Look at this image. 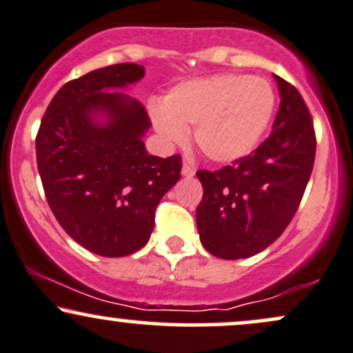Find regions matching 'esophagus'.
Instances as JSON below:
<instances>
[{
	"mask_svg": "<svg viewBox=\"0 0 353 353\" xmlns=\"http://www.w3.org/2000/svg\"><path fill=\"white\" fill-rule=\"evenodd\" d=\"M194 174H196V169H194L190 164L184 163V165H182V176H184V177H192Z\"/></svg>",
	"mask_w": 353,
	"mask_h": 353,
	"instance_id": "obj_1",
	"label": "esophagus"
}]
</instances>
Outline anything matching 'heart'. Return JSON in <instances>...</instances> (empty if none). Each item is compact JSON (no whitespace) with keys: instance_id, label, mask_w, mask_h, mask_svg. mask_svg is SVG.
Listing matches in <instances>:
<instances>
[{"instance_id":"obj_1","label":"heart","mask_w":353,"mask_h":353,"mask_svg":"<svg viewBox=\"0 0 353 353\" xmlns=\"http://www.w3.org/2000/svg\"><path fill=\"white\" fill-rule=\"evenodd\" d=\"M274 108V89L264 78L214 74L174 86L151 109V119L169 144L184 143V129L194 125V141L208 159L234 163L257 148Z\"/></svg>"}]
</instances>
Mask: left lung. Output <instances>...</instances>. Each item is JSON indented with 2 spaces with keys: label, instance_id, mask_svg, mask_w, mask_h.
I'll list each match as a JSON object with an SVG mask.
<instances>
[{
  "label": "left lung",
  "instance_id": "left-lung-1",
  "mask_svg": "<svg viewBox=\"0 0 353 353\" xmlns=\"http://www.w3.org/2000/svg\"><path fill=\"white\" fill-rule=\"evenodd\" d=\"M272 132L255 151L219 171H197L204 196L196 221L219 259H245L281 237L297 212L315 159L314 123L301 92L281 76Z\"/></svg>",
  "mask_w": 353,
  "mask_h": 353
}]
</instances>
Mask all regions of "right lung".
Returning <instances> with one entry per match:
<instances>
[{"mask_svg": "<svg viewBox=\"0 0 353 353\" xmlns=\"http://www.w3.org/2000/svg\"><path fill=\"white\" fill-rule=\"evenodd\" d=\"M145 70L121 63L64 84L44 112L36 161L61 228L91 252L123 257L148 244L163 196L182 161L151 156L143 136L151 119L123 89Z\"/></svg>", "mask_w": 353, "mask_h": 353, "instance_id": "right-lung-1", "label": "right lung"}]
</instances>
